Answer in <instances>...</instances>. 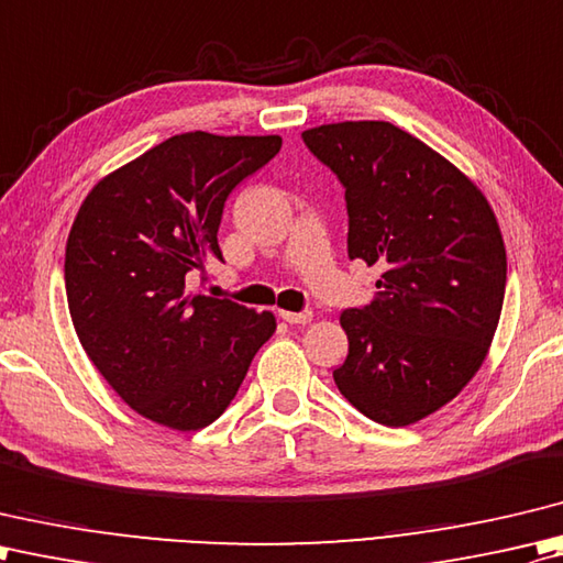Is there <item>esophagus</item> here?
<instances>
[{
	"mask_svg": "<svg viewBox=\"0 0 563 563\" xmlns=\"http://www.w3.org/2000/svg\"><path fill=\"white\" fill-rule=\"evenodd\" d=\"M279 316H282V320H286V323H291V325H306V323H311V318H313L311 311H301V313L279 311Z\"/></svg>",
	"mask_w": 563,
	"mask_h": 563,
	"instance_id": "1",
	"label": "esophagus"
}]
</instances>
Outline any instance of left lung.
<instances>
[{"label": "left lung", "mask_w": 563, "mask_h": 563, "mask_svg": "<svg viewBox=\"0 0 563 563\" xmlns=\"http://www.w3.org/2000/svg\"><path fill=\"white\" fill-rule=\"evenodd\" d=\"M347 201V255L382 269L369 306L340 325L350 352L332 378L374 422L406 428L472 382L506 296V245L484 194L450 159L386 121L301 133Z\"/></svg>", "instance_id": "left-lung-1"}]
</instances>
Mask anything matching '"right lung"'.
<instances>
[{"instance_id": "1", "label": "right lung", "mask_w": 563, "mask_h": 563, "mask_svg": "<svg viewBox=\"0 0 563 563\" xmlns=\"http://www.w3.org/2000/svg\"><path fill=\"white\" fill-rule=\"evenodd\" d=\"M279 135H172L87 194L65 247V291L87 357L125 404L172 430H201L231 406L269 311L189 294V274L223 260L218 225Z\"/></svg>"}]
</instances>
